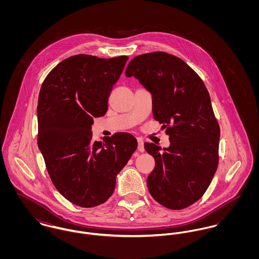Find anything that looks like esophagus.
<instances>
[{"label": "esophagus", "mask_w": 259, "mask_h": 259, "mask_svg": "<svg viewBox=\"0 0 259 259\" xmlns=\"http://www.w3.org/2000/svg\"><path fill=\"white\" fill-rule=\"evenodd\" d=\"M138 149L141 152L145 151V147H144V141L141 139H138Z\"/></svg>", "instance_id": "esophagus-1"}]
</instances>
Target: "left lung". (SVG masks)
Masks as SVG:
<instances>
[{"label":"left lung","mask_w":259,"mask_h":259,"mask_svg":"<svg viewBox=\"0 0 259 259\" xmlns=\"http://www.w3.org/2000/svg\"><path fill=\"white\" fill-rule=\"evenodd\" d=\"M125 75L151 94L153 117L169 136L168 148L145 144L155 160L148 190L169 209L185 208L203 195L219 165L221 130L209 94L186 63L164 52L136 57Z\"/></svg>","instance_id":"1"}]
</instances>
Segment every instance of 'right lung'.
Wrapping results in <instances>:
<instances>
[{"label": "right lung", "instance_id": "obj_1", "mask_svg": "<svg viewBox=\"0 0 259 259\" xmlns=\"http://www.w3.org/2000/svg\"><path fill=\"white\" fill-rule=\"evenodd\" d=\"M128 58L75 55L45 78L37 101V146L58 191L81 207L106 202L117 174L138 148L128 133L92 141L94 117L108 111L112 85Z\"/></svg>", "mask_w": 259, "mask_h": 259}]
</instances>
